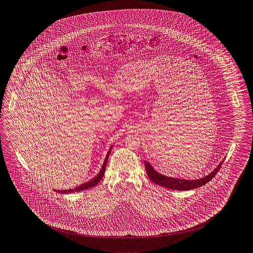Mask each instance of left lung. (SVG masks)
I'll list each match as a JSON object with an SVG mask.
<instances>
[{
  "label": "left lung",
  "mask_w": 253,
  "mask_h": 253,
  "mask_svg": "<svg viewBox=\"0 0 253 253\" xmlns=\"http://www.w3.org/2000/svg\"><path fill=\"white\" fill-rule=\"evenodd\" d=\"M222 163H223V161H221L220 164L206 177H204L202 179H199V180L189 181V180H181V179H177V178L175 179V178H170V177L163 176L160 173H158L151 166L150 163H148L147 161H144V165H145V168H146V171H147V175L149 176L150 180L153 183L161 185L163 187H166V188L174 189V190H188V189H193V188L200 187V186L207 184L219 171Z\"/></svg>",
  "instance_id": "left-lung-1"
}]
</instances>
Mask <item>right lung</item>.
Returning <instances> with one entry per match:
<instances>
[{
    "label": "right lung",
    "instance_id": "1",
    "mask_svg": "<svg viewBox=\"0 0 253 253\" xmlns=\"http://www.w3.org/2000/svg\"><path fill=\"white\" fill-rule=\"evenodd\" d=\"M112 148H113V147H111V148H110V150L108 151V154H107V156H106V158H105V161H104V163H103V165H102V168H101L100 172L97 174V176H96L95 178H93L92 180L89 181V182H87V183H85V184H80L79 186L75 187L74 189H68V190H56V191H57V192H60V193H71V192H74V191H76V192H77V191H81V190L88 189V188H91V187L95 186L96 184H98V183L100 182V180L102 179V177H103V175H104V173H105L106 163H107V160H108V157H109V154H110V152H111Z\"/></svg>",
    "mask_w": 253,
    "mask_h": 253
}]
</instances>
